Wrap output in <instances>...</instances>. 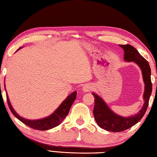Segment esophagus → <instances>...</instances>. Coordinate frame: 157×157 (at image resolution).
I'll list each match as a JSON object with an SVG mask.
<instances>
[{"mask_svg":"<svg viewBox=\"0 0 157 157\" xmlns=\"http://www.w3.org/2000/svg\"><path fill=\"white\" fill-rule=\"evenodd\" d=\"M92 89V86L91 84H85L84 86H83V90H84V91H86V92H87V91H89L90 90H91Z\"/></svg>","mask_w":157,"mask_h":157,"instance_id":"esophagus-1","label":"esophagus"}]
</instances>
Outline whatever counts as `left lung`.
Listing matches in <instances>:
<instances>
[{"mask_svg": "<svg viewBox=\"0 0 157 157\" xmlns=\"http://www.w3.org/2000/svg\"><path fill=\"white\" fill-rule=\"evenodd\" d=\"M120 46L124 50V59L127 62H136L141 68L145 83V92L143 95L145 103L139 113L136 115L124 118L113 113L107 107L104 101L101 99V98L93 93L92 94L95 98L94 116L95 121L101 128L113 132H123L139 123L146 112L149 100L152 91L151 69L147 61L131 45H120Z\"/></svg>", "mask_w": 157, "mask_h": 157, "instance_id": "left-lung-1", "label": "left lung"}]
</instances>
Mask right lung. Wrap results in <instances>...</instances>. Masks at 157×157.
I'll return each instance as SVG.
<instances>
[{"label": "right lung", "instance_id": "right-lung-1", "mask_svg": "<svg viewBox=\"0 0 157 157\" xmlns=\"http://www.w3.org/2000/svg\"><path fill=\"white\" fill-rule=\"evenodd\" d=\"M20 48H19V49ZM19 49H18L17 50ZM6 96L7 104H8L10 109L12 111V113L14 114L16 118H17L23 123H24L26 125H28V127H30L33 129L37 130H47L57 127L62 123L63 119L68 115L71 105H72L73 102L75 100L77 96V92L74 91L71 95H69L67 98L57 108V109L50 116L43 119H40V120L35 121L28 120V119H25L18 116L17 112L14 110V109L12 108L11 104H10L9 98L7 96V94Z\"/></svg>", "mask_w": 157, "mask_h": 157}]
</instances>
